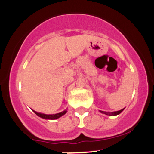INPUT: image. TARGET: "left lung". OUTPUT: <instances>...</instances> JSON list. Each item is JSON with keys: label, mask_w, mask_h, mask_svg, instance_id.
Listing matches in <instances>:
<instances>
[{"label": "left lung", "mask_w": 154, "mask_h": 154, "mask_svg": "<svg viewBox=\"0 0 154 154\" xmlns=\"http://www.w3.org/2000/svg\"><path fill=\"white\" fill-rule=\"evenodd\" d=\"M124 110V109H122L119 110V111H116V112H103V111H100L101 113H103V114L107 115V116H117V115L120 114L122 111Z\"/></svg>", "instance_id": "left-lung-1"}]
</instances>
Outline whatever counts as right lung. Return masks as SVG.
Returning a JSON list of instances; mask_svg holds the SVG:
<instances>
[{
  "instance_id": "1",
  "label": "right lung",
  "mask_w": 154,
  "mask_h": 154,
  "mask_svg": "<svg viewBox=\"0 0 154 154\" xmlns=\"http://www.w3.org/2000/svg\"><path fill=\"white\" fill-rule=\"evenodd\" d=\"M32 111H33L34 112H35V114L37 115V116H39V117L42 118V119H50V120H54V119H59V118H60V117L63 116V115L66 114V112H67V111H66V110H65V111L61 112H60V113H57V114L46 115V114H43V113L37 112L34 111V110H32Z\"/></svg>"
}]
</instances>
